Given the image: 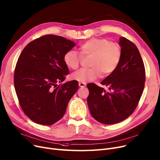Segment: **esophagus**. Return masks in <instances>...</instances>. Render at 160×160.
Returning <instances> with one entry per match:
<instances>
[{
  "instance_id": "esophagus-1",
  "label": "esophagus",
  "mask_w": 160,
  "mask_h": 160,
  "mask_svg": "<svg viewBox=\"0 0 160 160\" xmlns=\"http://www.w3.org/2000/svg\"><path fill=\"white\" fill-rule=\"evenodd\" d=\"M79 86L80 87H86V83L85 82H79Z\"/></svg>"
}]
</instances>
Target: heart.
Masks as SVG:
<instances>
[{
	"label": "heart",
	"instance_id": "b5f03b06",
	"mask_svg": "<svg viewBox=\"0 0 160 160\" xmlns=\"http://www.w3.org/2000/svg\"><path fill=\"white\" fill-rule=\"evenodd\" d=\"M82 57H91L90 68H81L72 74V79L81 82L93 81L102 73L108 75L118 67L122 58L120 45L105 38H91L83 43L79 48ZM81 57L73 50L68 51L64 56L67 67L75 70L78 68Z\"/></svg>",
	"mask_w": 160,
	"mask_h": 160
}]
</instances>
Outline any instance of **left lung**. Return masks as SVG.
Wrapping results in <instances>:
<instances>
[{
	"label": "left lung",
	"mask_w": 160,
	"mask_h": 160,
	"mask_svg": "<svg viewBox=\"0 0 160 160\" xmlns=\"http://www.w3.org/2000/svg\"><path fill=\"white\" fill-rule=\"evenodd\" d=\"M122 58L117 69L104 79L101 84L87 86L88 108L94 118L105 124H113L123 121L135 111L143 92L145 69L139 49L124 37L119 38Z\"/></svg>",
	"instance_id": "left-lung-1"
}]
</instances>
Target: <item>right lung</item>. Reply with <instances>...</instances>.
Masks as SVG:
<instances>
[{"mask_svg":"<svg viewBox=\"0 0 160 160\" xmlns=\"http://www.w3.org/2000/svg\"><path fill=\"white\" fill-rule=\"evenodd\" d=\"M75 43L56 35H45L22 51L14 72V87L25 115L34 122L49 126L61 119L79 83L62 85L69 69L64 56Z\"/></svg>","mask_w":160,"mask_h":160,"instance_id":"obj_1","label":"right lung"}]
</instances>
